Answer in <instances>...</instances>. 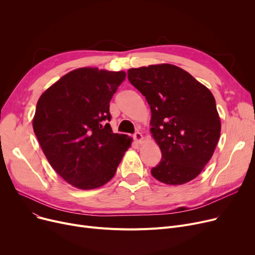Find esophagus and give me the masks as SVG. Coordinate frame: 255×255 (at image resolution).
Wrapping results in <instances>:
<instances>
[{"instance_id":"34e87169","label":"esophagus","mask_w":255,"mask_h":255,"mask_svg":"<svg viewBox=\"0 0 255 255\" xmlns=\"http://www.w3.org/2000/svg\"><path fill=\"white\" fill-rule=\"evenodd\" d=\"M133 138H134V140L136 141V142H141V140H142V134L140 132H138V131H136L134 134H133Z\"/></svg>"}]
</instances>
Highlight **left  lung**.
Wrapping results in <instances>:
<instances>
[{
  "mask_svg": "<svg viewBox=\"0 0 255 255\" xmlns=\"http://www.w3.org/2000/svg\"><path fill=\"white\" fill-rule=\"evenodd\" d=\"M128 79L148 101L151 132L162 153L152 176L167 185L196 178L220 137L216 102L208 88L170 64L128 70Z\"/></svg>",
  "mask_w": 255,
  "mask_h": 255,
  "instance_id": "left-lung-1",
  "label": "left lung"
}]
</instances>
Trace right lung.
<instances>
[{
  "label": "right lung",
  "mask_w": 255,
  "mask_h": 255,
  "mask_svg": "<svg viewBox=\"0 0 255 255\" xmlns=\"http://www.w3.org/2000/svg\"><path fill=\"white\" fill-rule=\"evenodd\" d=\"M123 71L79 68L64 75L39 98L34 132L48 162L79 189H94L113 179L131 144L117 134L110 102L124 82Z\"/></svg>",
  "instance_id": "add662e5"
}]
</instances>
